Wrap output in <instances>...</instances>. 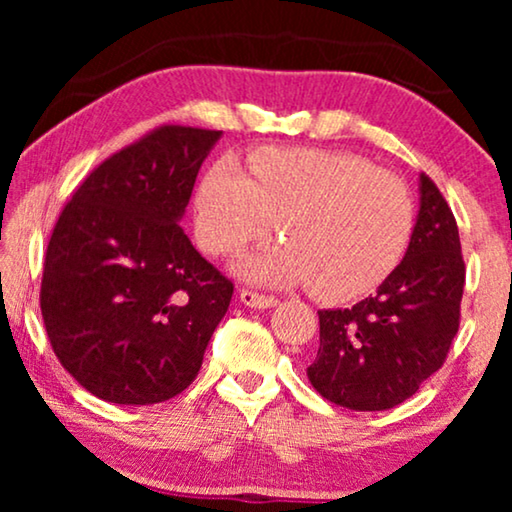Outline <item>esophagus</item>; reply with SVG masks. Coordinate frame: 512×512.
I'll list each match as a JSON object with an SVG mask.
<instances>
[{
  "instance_id": "esophagus-1",
  "label": "esophagus",
  "mask_w": 512,
  "mask_h": 512,
  "mask_svg": "<svg viewBox=\"0 0 512 512\" xmlns=\"http://www.w3.org/2000/svg\"><path fill=\"white\" fill-rule=\"evenodd\" d=\"M240 300L247 307H258V310H265V307H275L277 305L275 296H268V293H258L254 289H242Z\"/></svg>"
}]
</instances>
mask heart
I'll return each instance as SVG.
<instances>
[{"instance_id":"1","label":"heart","mask_w":512,"mask_h":512,"mask_svg":"<svg viewBox=\"0 0 512 512\" xmlns=\"http://www.w3.org/2000/svg\"><path fill=\"white\" fill-rule=\"evenodd\" d=\"M282 244L242 258L240 272L277 284H310L328 303L373 291L401 261L412 198L396 174L349 151L270 149L209 167L195 200V235L226 256L272 230Z\"/></svg>"}]
</instances>
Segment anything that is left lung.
I'll use <instances>...</instances> for the list:
<instances>
[{"label": "left lung", "instance_id": "8db88e82", "mask_svg": "<svg viewBox=\"0 0 512 512\" xmlns=\"http://www.w3.org/2000/svg\"><path fill=\"white\" fill-rule=\"evenodd\" d=\"M422 205L408 251L373 296L319 312L312 387L342 408L375 412L408 401L443 368L459 331L466 265L443 193L422 174Z\"/></svg>", "mask_w": 512, "mask_h": 512}]
</instances>
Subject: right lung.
<instances>
[{"mask_svg": "<svg viewBox=\"0 0 512 512\" xmlns=\"http://www.w3.org/2000/svg\"><path fill=\"white\" fill-rule=\"evenodd\" d=\"M221 130L160 125L95 167L46 247L41 317L51 347L102 401H170L195 380L233 282L179 221Z\"/></svg>", "mask_w": 512, "mask_h": 512, "instance_id": "add662e5", "label": "right lung"}]
</instances>
